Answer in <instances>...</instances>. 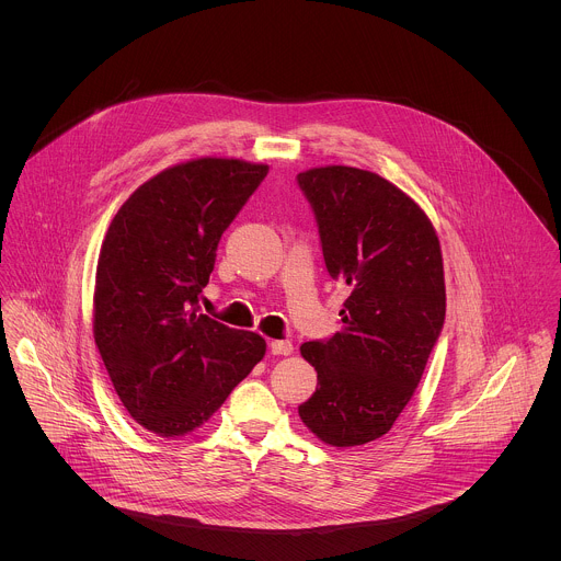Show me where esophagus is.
Wrapping results in <instances>:
<instances>
[{
	"mask_svg": "<svg viewBox=\"0 0 561 561\" xmlns=\"http://www.w3.org/2000/svg\"><path fill=\"white\" fill-rule=\"evenodd\" d=\"M270 352L274 356H289L294 352V345L289 341H272L270 343Z\"/></svg>",
	"mask_w": 561,
	"mask_h": 561,
	"instance_id": "1",
	"label": "esophagus"
}]
</instances>
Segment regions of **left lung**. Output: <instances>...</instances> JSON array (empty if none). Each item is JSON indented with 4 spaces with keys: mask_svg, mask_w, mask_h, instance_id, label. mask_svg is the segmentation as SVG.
Returning <instances> with one entry per match:
<instances>
[{
    "mask_svg": "<svg viewBox=\"0 0 561 561\" xmlns=\"http://www.w3.org/2000/svg\"><path fill=\"white\" fill-rule=\"evenodd\" d=\"M318 227L328 274L347 285L341 330L300 345L318 389L298 405L325 445L385 436L414 396L445 321L440 241L398 185L352 165L298 174Z\"/></svg>",
    "mask_w": 561,
    "mask_h": 561,
    "instance_id": "8db88e82",
    "label": "left lung"
}]
</instances>
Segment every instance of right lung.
<instances>
[{"label": "right lung", "mask_w": 561, "mask_h": 561, "mask_svg": "<svg viewBox=\"0 0 561 561\" xmlns=\"http://www.w3.org/2000/svg\"><path fill=\"white\" fill-rule=\"evenodd\" d=\"M265 163L201 158L142 183L99 252L92 332L116 396L149 432L201 427L265 356V339L201 313L218 241Z\"/></svg>", "instance_id": "add662e5"}]
</instances>
